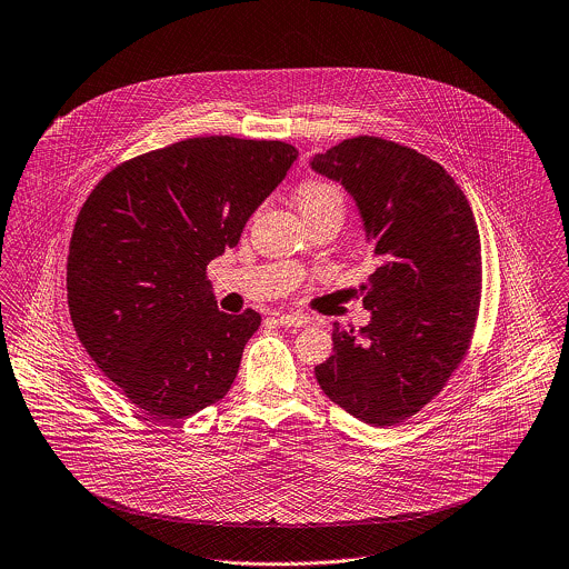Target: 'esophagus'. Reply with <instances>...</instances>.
Instances as JSON below:
<instances>
[{"instance_id": "esophagus-1", "label": "esophagus", "mask_w": 569, "mask_h": 569, "mask_svg": "<svg viewBox=\"0 0 569 569\" xmlns=\"http://www.w3.org/2000/svg\"><path fill=\"white\" fill-rule=\"evenodd\" d=\"M277 323L283 326V328H306L310 321L306 317H299V315H279Z\"/></svg>"}]
</instances>
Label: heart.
<instances>
[{"mask_svg": "<svg viewBox=\"0 0 569 569\" xmlns=\"http://www.w3.org/2000/svg\"><path fill=\"white\" fill-rule=\"evenodd\" d=\"M297 207L303 213L317 211H339L345 209V193L337 182L330 180H308L297 189Z\"/></svg>", "mask_w": 569, "mask_h": 569, "instance_id": "1", "label": "heart"}]
</instances>
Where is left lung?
<instances>
[{
  "mask_svg": "<svg viewBox=\"0 0 569 569\" xmlns=\"http://www.w3.org/2000/svg\"><path fill=\"white\" fill-rule=\"evenodd\" d=\"M353 198L378 266L362 286L369 326L335 323V353L315 367L353 418L391 427L416 416L468 351L481 299V241L470 204L442 164L376 136L310 160Z\"/></svg>",
  "mask_w": 569,
  "mask_h": 569,
  "instance_id": "left-lung-1",
  "label": "left lung"
}]
</instances>
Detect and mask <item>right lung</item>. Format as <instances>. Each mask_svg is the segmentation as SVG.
<instances>
[{"label": "right lung", "mask_w": 569, "mask_h": 569, "mask_svg": "<svg viewBox=\"0 0 569 569\" xmlns=\"http://www.w3.org/2000/svg\"><path fill=\"white\" fill-rule=\"evenodd\" d=\"M299 151L281 140L187 138L112 169L70 239L79 341L147 416L173 422L227 396L254 310L216 306L207 266L237 246Z\"/></svg>", "instance_id": "1"}]
</instances>
